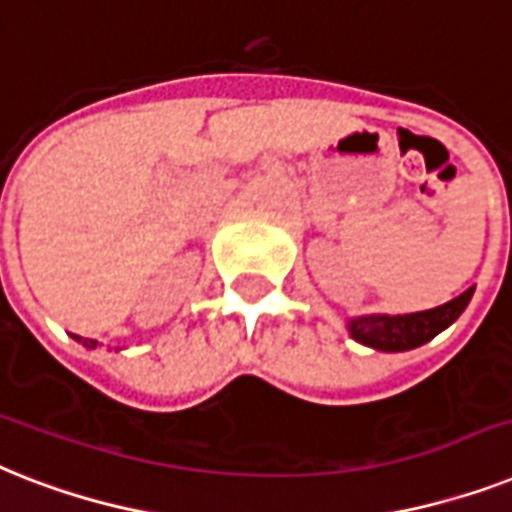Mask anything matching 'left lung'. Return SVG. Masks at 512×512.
<instances>
[{
  "label": "left lung",
  "mask_w": 512,
  "mask_h": 512,
  "mask_svg": "<svg viewBox=\"0 0 512 512\" xmlns=\"http://www.w3.org/2000/svg\"><path fill=\"white\" fill-rule=\"evenodd\" d=\"M473 297V286L465 289L460 297L450 299L439 307L423 310V313L407 315H360L350 318L347 328L355 342L368 344L381 352H405L415 350L421 344L431 342L439 331L458 321Z\"/></svg>",
  "instance_id": "1"
}]
</instances>
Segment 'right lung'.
I'll use <instances>...</instances> for the list:
<instances>
[{"instance_id":"1","label":"right lung","mask_w":512,"mask_h":512,"mask_svg":"<svg viewBox=\"0 0 512 512\" xmlns=\"http://www.w3.org/2000/svg\"><path fill=\"white\" fill-rule=\"evenodd\" d=\"M73 339H76V342H81L83 347H89V350H97V339H83V336H76L73 334Z\"/></svg>"}]
</instances>
